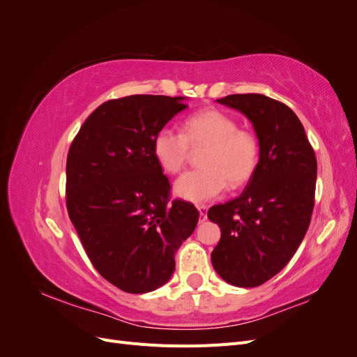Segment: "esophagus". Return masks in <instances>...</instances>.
<instances>
[{
  "instance_id": "esophagus-1",
  "label": "esophagus",
  "mask_w": 357,
  "mask_h": 357,
  "mask_svg": "<svg viewBox=\"0 0 357 357\" xmlns=\"http://www.w3.org/2000/svg\"><path fill=\"white\" fill-rule=\"evenodd\" d=\"M198 211H199V222H205L207 220V211H208V207L207 205H198Z\"/></svg>"
}]
</instances>
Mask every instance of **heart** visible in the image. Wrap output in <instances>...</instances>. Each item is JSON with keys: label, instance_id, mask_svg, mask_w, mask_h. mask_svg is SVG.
I'll return each instance as SVG.
<instances>
[{"label": "heart", "instance_id": "b5f03b06", "mask_svg": "<svg viewBox=\"0 0 357 357\" xmlns=\"http://www.w3.org/2000/svg\"><path fill=\"white\" fill-rule=\"evenodd\" d=\"M205 146L199 165L183 174L174 185L176 195L192 202L220 197L226 186L240 188L250 180L257 165V138L240 129L234 117L218 109H205L189 116L183 134L169 126L153 137V156L159 167L177 174L189 159L190 149Z\"/></svg>", "mask_w": 357, "mask_h": 357}]
</instances>
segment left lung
<instances>
[{"mask_svg": "<svg viewBox=\"0 0 357 357\" xmlns=\"http://www.w3.org/2000/svg\"><path fill=\"white\" fill-rule=\"evenodd\" d=\"M219 104L243 113L259 142V162L238 198L214 205L219 225L213 268L226 283L261 286L289 264L314 208L317 160L298 116L261 93L228 95Z\"/></svg>", "mask_w": 357, "mask_h": 357, "instance_id": "1", "label": "left lung"}]
</instances>
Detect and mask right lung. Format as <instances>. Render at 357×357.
I'll use <instances>...</instances> for the list:
<instances>
[{
	"label": "right lung",
	"mask_w": 357,
	"mask_h": 357,
	"mask_svg": "<svg viewBox=\"0 0 357 357\" xmlns=\"http://www.w3.org/2000/svg\"><path fill=\"white\" fill-rule=\"evenodd\" d=\"M185 96L131 95L101 104L82 125L67 158V210L86 255L128 294L164 286L174 255L195 231V205L169 202V181L153 137L188 109Z\"/></svg>",
	"instance_id": "right-lung-1"
}]
</instances>
